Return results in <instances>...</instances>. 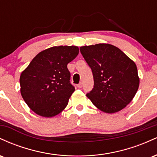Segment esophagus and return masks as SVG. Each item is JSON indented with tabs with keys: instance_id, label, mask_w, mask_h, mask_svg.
Masks as SVG:
<instances>
[{
	"instance_id": "1",
	"label": "esophagus",
	"mask_w": 157,
	"mask_h": 157,
	"mask_svg": "<svg viewBox=\"0 0 157 157\" xmlns=\"http://www.w3.org/2000/svg\"><path fill=\"white\" fill-rule=\"evenodd\" d=\"M77 87H78L79 89H81V88L82 87V82H80V83H79L78 85H77Z\"/></svg>"
}]
</instances>
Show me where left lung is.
Wrapping results in <instances>:
<instances>
[{
    "instance_id": "8db88e82",
    "label": "left lung",
    "mask_w": 157,
    "mask_h": 157,
    "mask_svg": "<svg viewBox=\"0 0 157 157\" xmlns=\"http://www.w3.org/2000/svg\"><path fill=\"white\" fill-rule=\"evenodd\" d=\"M80 49L94 77V88L86 96L103 112L112 113L124 109L140 85L134 61L111 44L81 46Z\"/></svg>"
}]
</instances>
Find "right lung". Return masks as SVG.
Wrapping results in <instances>:
<instances>
[{"label": "right lung", "mask_w": 157, "mask_h": 157, "mask_svg": "<svg viewBox=\"0 0 157 157\" xmlns=\"http://www.w3.org/2000/svg\"><path fill=\"white\" fill-rule=\"evenodd\" d=\"M79 53L75 46H60L40 52L20 77L22 97L34 112L52 117L68 105L75 91L67 65Z\"/></svg>", "instance_id": "right-lung-1"}]
</instances>
